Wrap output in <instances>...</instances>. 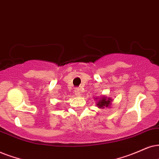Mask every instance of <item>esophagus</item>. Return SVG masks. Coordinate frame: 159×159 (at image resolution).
<instances>
[{
  "instance_id": "1",
  "label": "esophagus",
  "mask_w": 159,
  "mask_h": 159,
  "mask_svg": "<svg viewBox=\"0 0 159 159\" xmlns=\"http://www.w3.org/2000/svg\"><path fill=\"white\" fill-rule=\"evenodd\" d=\"M74 92H75V94L76 96H78V97L81 96V92H80V89H78V88L75 89V90H74Z\"/></svg>"
}]
</instances>
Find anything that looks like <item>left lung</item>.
<instances>
[{"label":"left lung","instance_id":"8db88e82","mask_svg":"<svg viewBox=\"0 0 159 159\" xmlns=\"http://www.w3.org/2000/svg\"><path fill=\"white\" fill-rule=\"evenodd\" d=\"M111 99H106V97L102 98L101 100H99V102H98L97 105L99 108H104V106L108 107V106L111 104Z\"/></svg>","mask_w":159,"mask_h":159}]
</instances>
